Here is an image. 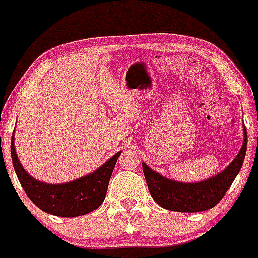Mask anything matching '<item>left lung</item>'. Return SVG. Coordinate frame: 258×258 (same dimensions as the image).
<instances>
[{"mask_svg":"<svg viewBox=\"0 0 258 258\" xmlns=\"http://www.w3.org/2000/svg\"><path fill=\"white\" fill-rule=\"evenodd\" d=\"M247 150V131L243 126V145L235 160L218 175L201 182H183L163 177L142 163L146 183L152 199L166 210L177 212H200L215 207L240 172Z\"/></svg>","mask_w":258,"mask_h":258,"instance_id":"8db88e82","label":"left lung"}]
</instances>
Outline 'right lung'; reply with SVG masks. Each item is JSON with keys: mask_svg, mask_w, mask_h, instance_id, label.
<instances>
[{"mask_svg": "<svg viewBox=\"0 0 258 258\" xmlns=\"http://www.w3.org/2000/svg\"><path fill=\"white\" fill-rule=\"evenodd\" d=\"M14 135L15 132L11 140V157L15 172L28 199L38 209L59 217H77L101 206L121 151L90 175L67 183L51 184L37 181L26 172L15 151Z\"/></svg>", "mask_w": 258, "mask_h": 258, "instance_id": "right-lung-1", "label": "right lung"}]
</instances>
